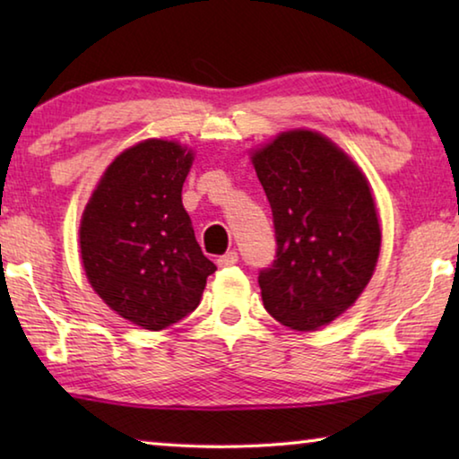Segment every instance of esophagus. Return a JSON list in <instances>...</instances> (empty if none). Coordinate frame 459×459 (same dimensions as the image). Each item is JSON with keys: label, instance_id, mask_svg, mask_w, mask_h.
<instances>
[{"label": "esophagus", "instance_id": "1", "mask_svg": "<svg viewBox=\"0 0 459 459\" xmlns=\"http://www.w3.org/2000/svg\"><path fill=\"white\" fill-rule=\"evenodd\" d=\"M216 263H219V267H230V265H237L238 263V253L237 251H229L221 255L219 259H216Z\"/></svg>", "mask_w": 459, "mask_h": 459}]
</instances>
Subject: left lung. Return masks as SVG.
Wrapping results in <instances>:
<instances>
[{
	"label": "left lung",
	"instance_id": "left-lung-1",
	"mask_svg": "<svg viewBox=\"0 0 459 459\" xmlns=\"http://www.w3.org/2000/svg\"><path fill=\"white\" fill-rule=\"evenodd\" d=\"M275 229L259 271L267 312L316 330L351 307L375 271L380 229L367 178L320 134L290 131L253 155Z\"/></svg>",
	"mask_w": 459,
	"mask_h": 459
}]
</instances>
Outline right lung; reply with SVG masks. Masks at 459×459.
<instances>
[{"instance_id": "1", "label": "right lung", "mask_w": 459, "mask_h": 459, "mask_svg": "<svg viewBox=\"0 0 459 459\" xmlns=\"http://www.w3.org/2000/svg\"><path fill=\"white\" fill-rule=\"evenodd\" d=\"M192 153L174 142L137 143L123 152L87 204L81 255L100 299L145 330H164L200 304L206 259L182 206Z\"/></svg>"}]
</instances>
